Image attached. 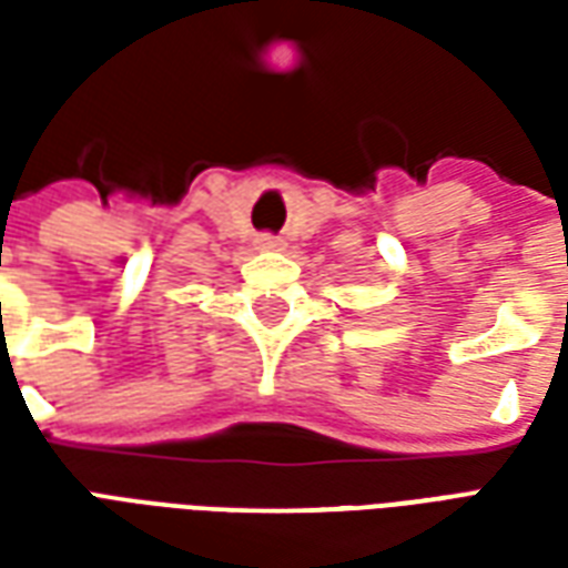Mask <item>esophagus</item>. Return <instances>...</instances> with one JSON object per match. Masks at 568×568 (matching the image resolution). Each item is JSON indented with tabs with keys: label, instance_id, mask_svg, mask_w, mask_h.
Returning a JSON list of instances; mask_svg holds the SVG:
<instances>
[{
	"label": "esophagus",
	"instance_id": "esophagus-1",
	"mask_svg": "<svg viewBox=\"0 0 568 568\" xmlns=\"http://www.w3.org/2000/svg\"><path fill=\"white\" fill-rule=\"evenodd\" d=\"M255 246L264 248V252H273V248H280V246H283V243H280V240H276V236H271V234H261L258 240H255Z\"/></svg>",
	"mask_w": 568,
	"mask_h": 568
}]
</instances>
